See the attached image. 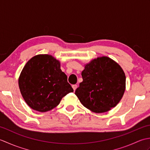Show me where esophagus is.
Wrapping results in <instances>:
<instances>
[{"instance_id":"1","label":"esophagus","mask_w":150,"mask_h":150,"mask_svg":"<svg viewBox=\"0 0 150 150\" xmlns=\"http://www.w3.org/2000/svg\"><path fill=\"white\" fill-rule=\"evenodd\" d=\"M72 88L73 89V90H74V91L76 90V89H77V84H73L72 85Z\"/></svg>"}]
</instances>
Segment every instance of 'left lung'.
<instances>
[{
	"mask_svg": "<svg viewBox=\"0 0 150 150\" xmlns=\"http://www.w3.org/2000/svg\"><path fill=\"white\" fill-rule=\"evenodd\" d=\"M81 75L83 81L75 93L84 107L104 113L119 103L125 91L126 76L114 60L98 57L86 65Z\"/></svg>",
	"mask_w": 150,
	"mask_h": 150,
	"instance_id": "1",
	"label": "left lung"
}]
</instances>
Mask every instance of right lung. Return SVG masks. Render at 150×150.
Returning a JSON list of instances; mask_svg holds the SVG:
<instances>
[{
  "label": "right lung",
  "mask_w": 150,
  "mask_h": 150,
  "mask_svg": "<svg viewBox=\"0 0 150 150\" xmlns=\"http://www.w3.org/2000/svg\"><path fill=\"white\" fill-rule=\"evenodd\" d=\"M60 62L49 55L33 57L22 69L18 79L21 93L27 104L40 112L58 106L63 97L73 90Z\"/></svg>",
  "instance_id": "obj_1"
}]
</instances>
